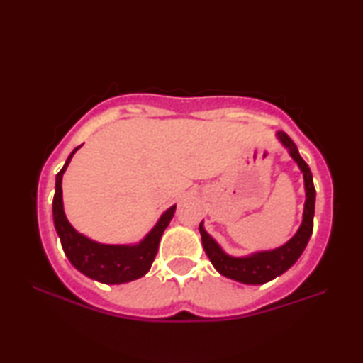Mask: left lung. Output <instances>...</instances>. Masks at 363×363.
<instances>
[{"label": "left lung", "mask_w": 363, "mask_h": 363, "mask_svg": "<svg viewBox=\"0 0 363 363\" xmlns=\"http://www.w3.org/2000/svg\"><path fill=\"white\" fill-rule=\"evenodd\" d=\"M277 138L280 139V143L286 147L288 152H290L291 158L298 163V167L303 171L304 176L306 203L303 213V223H301L298 232L294 233V237L275 250L257 251V253H253L250 256L233 257L224 253V250L219 247L218 242L205 230L203 220H201L199 227L205 253L210 257L214 269H216L220 275H224V277L240 281V284L262 285L266 284V281H270L272 279L286 272V270L299 259V256L303 255L306 245L312 235V229H314L315 189L314 182H312L311 169L307 167L304 160L301 158L296 144L293 143L286 133L279 131Z\"/></svg>", "instance_id": "1"}]
</instances>
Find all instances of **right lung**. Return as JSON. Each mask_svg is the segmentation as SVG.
I'll return each mask as SVG.
<instances>
[{
    "mask_svg": "<svg viewBox=\"0 0 363 363\" xmlns=\"http://www.w3.org/2000/svg\"><path fill=\"white\" fill-rule=\"evenodd\" d=\"M82 147V145H79ZM79 147L73 150L64 168L56 176V194L52 200V216L57 235L62 243L64 253L72 266L84 274L86 277L101 281V284H126L140 279L150 270L155 259L158 243L169 220L173 219L176 205L162 214L155 227L136 245H104L84 237L73 229L67 220L62 203V176L69 167L70 160Z\"/></svg>",
    "mask_w": 363,
    "mask_h": 363,
    "instance_id": "1",
    "label": "right lung"
}]
</instances>
